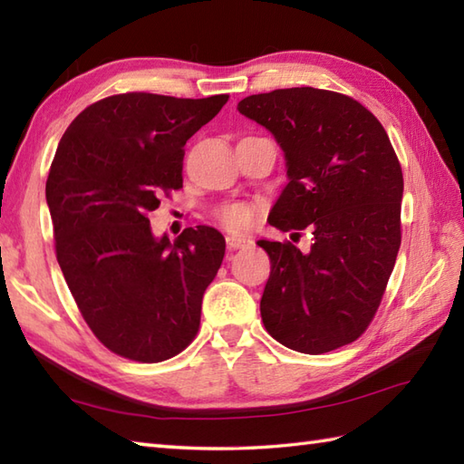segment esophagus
Listing matches in <instances>:
<instances>
[{
  "label": "esophagus",
  "mask_w": 464,
  "mask_h": 464,
  "mask_svg": "<svg viewBox=\"0 0 464 464\" xmlns=\"http://www.w3.org/2000/svg\"><path fill=\"white\" fill-rule=\"evenodd\" d=\"M225 241H227V247H229V249L249 247V245L253 243L249 237H245V235H227Z\"/></svg>",
  "instance_id": "1"
}]
</instances>
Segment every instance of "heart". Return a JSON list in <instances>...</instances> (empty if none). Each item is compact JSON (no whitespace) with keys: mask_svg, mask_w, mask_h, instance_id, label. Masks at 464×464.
Instances as JSON below:
<instances>
[{"mask_svg":"<svg viewBox=\"0 0 464 464\" xmlns=\"http://www.w3.org/2000/svg\"><path fill=\"white\" fill-rule=\"evenodd\" d=\"M217 219H219L225 227L229 229H247V227L255 219V209L247 203H231L225 205L221 209H217L215 213Z\"/></svg>","mask_w":464,"mask_h":464,"instance_id":"b5f03b06","label":"heart"}]
</instances>
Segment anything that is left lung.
<instances>
[{
	"label": "left lung",
	"mask_w": 464,
	"mask_h": 464,
	"mask_svg": "<svg viewBox=\"0 0 464 464\" xmlns=\"http://www.w3.org/2000/svg\"><path fill=\"white\" fill-rule=\"evenodd\" d=\"M237 110L267 127L287 160L289 183L271 225L313 233L307 255L289 241H259L271 259L265 329L299 353L344 347L367 331L395 267L399 157L377 117L337 92L275 90L245 97Z\"/></svg>",
	"instance_id": "1"
}]
</instances>
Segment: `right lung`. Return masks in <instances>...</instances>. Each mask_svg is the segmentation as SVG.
<instances>
[{
	"label": "right lung",
	"instance_id": "right-lung-1",
	"mask_svg": "<svg viewBox=\"0 0 464 464\" xmlns=\"http://www.w3.org/2000/svg\"><path fill=\"white\" fill-rule=\"evenodd\" d=\"M229 95L131 92L92 103L67 127L45 199L57 263L82 317L111 353L160 362L195 339L203 293L225 255L213 227L155 239L147 213L183 187V145Z\"/></svg>",
	"mask_w": 464,
	"mask_h": 464
}]
</instances>
